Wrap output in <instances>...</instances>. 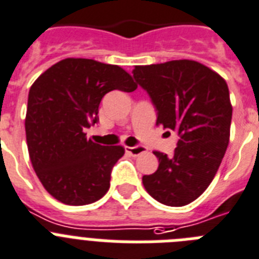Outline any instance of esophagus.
<instances>
[{
	"label": "esophagus",
	"mask_w": 259,
	"mask_h": 259,
	"mask_svg": "<svg viewBox=\"0 0 259 259\" xmlns=\"http://www.w3.org/2000/svg\"><path fill=\"white\" fill-rule=\"evenodd\" d=\"M126 152L132 156H139L146 152V148L142 147V146H134V147H126Z\"/></svg>",
	"instance_id": "obj_1"
}]
</instances>
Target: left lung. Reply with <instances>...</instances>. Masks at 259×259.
<instances>
[{
	"label": "left lung",
	"instance_id": "left-lung-1",
	"mask_svg": "<svg viewBox=\"0 0 259 259\" xmlns=\"http://www.w3.org/2000/svg\"><path fill=\"white\" fill-rule=\"evenodd\" d=\"M132 73L151 99L156 125L180 137L172 157L154 152L159 167L142 177L143 186L160 203L185 206L207 189L226 154L232 120L228 86L190 60L136 66Z\"/></svg>",
	"mask_w": 259,
	"mask_h": 259
}]
</instances>
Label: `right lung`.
I'll return each mask as SVG.
<instances>
[{
    "instance_id": "right-lung-1",
    "label": "right lung",
    "mask_w": 259,
    "mask_h": 259,
    "mask_svg": "<svg viewBox=\"0 0 259 259\" xmlns=\"http://www.w3.org/2000/svg\"><path fill=\"white\" fill-rule=\"evenodd\" d=\"M137 89L117 65L66 58L35 80L28 94L26 138L31 163L47 192L70 206L94 203L109 189L122 146H103L86 138L95 125L105 94Z\"/></svg>"
}]
</instances>
